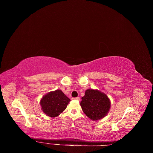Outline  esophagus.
I'll use <instances>...</instances> for the list:
<instances>
[{
	"label": "esophagus",
	"mask_w": 153,
	"mask_h": 153,
	"mask_svg": "<svg viewBox=\"0 0 153 153\" xmlns=\"http://www.w3.org/2000/svg\"><path fill=\"white\" fill-rule=\"evenodd\" d=\"M74 99H75V100H78V101H79V100H80V98H79V97H76V98H74Z\"/></svg>",
	"instance_id": "1"
}]
</instances>
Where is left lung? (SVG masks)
<instances>
[{"label":"left lung","mask_w":153,"mask_h":153,"mask_svg":"<svg viewBox=\"0 0 153 153\" xmlns=\"http://www.w3.org/2000/svg\"><path fill=\"white\" fill-rule=\"evenodd\" d=\"M80 104L85 114L92 120L104 117L109 111L110 101L104 93L94 89H87L82 97Z\"/></svg>","instance_id":"8db88e82"}]
</instances>
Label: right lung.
Wrapping results in <instances>:
<instances>
[{"label": "right lung", "instance_id": "right-lung-1", "mask_svg": "<svg viewBox=\"0 0 153 153\" xmlns=\"http://www.w3.org/2000/svg\"><path fill=\"white\" fill-rule=\"evenodd\" d=\"M70 101L62 91L58 89L44 96L41 100V105L45 114L56 117L66 109Z\"/></svg>", "mask_w": 153, "mask_h": 153}]
</instances>
